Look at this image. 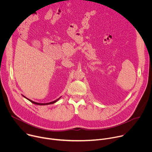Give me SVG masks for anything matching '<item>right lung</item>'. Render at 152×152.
<instances>
[{"mask_svg": "<svg viewBox=\"0 0 152 152\" xmlns=\"http://www.w3.org/2000/svg\"><path fill=\"white\" fill-rule=\"evenodd\" d=\"M23 96V95H22ZM25 98H26V99H28V100H29L30 102H31L32 103H34V104H38V105H48V104H53V103H56V102H58V100H59V99L61 97H60L59 99H58L57 100H55V101H53V102H49V103H37V102H34V101H32V100H30V99H28V98H26L25 96H23Z\"/></svg>", "mask_w": 152, "mask_h": 152, "instance_id": "right-lung-1", "label": "right lung"}]
</instances>
